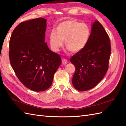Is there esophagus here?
I'll use <instances>...</instances> for the list:
<instances>
[{"instance_id":"esophagus-1","label":"esophagus","mask_w":126,"mask_h":126,"mask_svg":"<svg viewBox=\"0 0 126 126\" xmlns=\"http://www.w3.org/2000/svg\"><path fill=\"white\" fill-rule=\"evenodd\" d=\"M62 62L63 64H66L68 63V60H65V59H63L62 61Z\"/></svg>"}]
</instances>
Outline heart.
Returning a JSON list of instances; mask_svg holds the SVG:
<instances>
[{"instance_id":"heart-1","label":"heart","mask_w":126,"mask_h":126,"mask_svg":"<svg viewBox=\"0 0 126 126\" xmlns=\"http://www.w3.org/2000/svg\"><path fill=\"white\" fill-rule=\"evenodd\" d=\"M90 36V30L86 24L73 19L63 20L58 24L56 31L49 34L51 48L58 51L63 44L73 52H78L86 46Z\"/></svg>"}]
</instances>
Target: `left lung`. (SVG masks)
Here are the masks:
<instances>
[{
    "label": "left lung",
    "instance_id": "obj_1",
    "mask_svg": "<svg viewBox=\"0 0 126 126\" xmlns=\"http://www.w3.org/2000/svg\"><path fill=\"white\" fill-rule=\"evenodd\" d=\"M110 53V41L108 34L96 20L92 24L86 46L70 59L76 69L72 79L74 88L82 92L95 87L108 70Z\"/></svg>",
    "mask_w": 126,
    "mask_h": 126
}]
</instances>
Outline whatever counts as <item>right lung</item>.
<instances>
[{"instance_id": "obj_1", "label": "right lung", "mask_w": 126, "mask_h": 126, "mask_svg": "<svg viewBox=\"0 0 126 126\" xmlns=\"http://www.w3.org/2000/svg\"><path fill=\"white\" fill-rule=\"evenodd\" d=\"M47 20L34 19L20 23L11 36V65L20 81L29 89L42 92L52 84L62 63L60 56L45 42Z\"/></svg>"}]
</instances>
